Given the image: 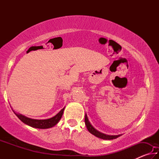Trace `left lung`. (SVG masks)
Here are the masks:
<instances>
[{"instance_id":"1","label":"left lung","mask_w":159,"mask_h":159,"mask_svg":"<svg viewBox=\"0 0 159 159\" xmlns=\"http://www.w3.org/2000/svg\"><path fill=\"white\" fill-rule=\"evenodd\" d=\"M85 123L86 125V127H87L88 130L90 132L91 134H93V135L96 136L97 138L103 139H116L118 138V137L121 135V134H118V135H109V134H106L104 133H102L100 132H99L98 130H97L96 129L93 127V126L90 124V123L89 120H88V118L87 115L85 114Z\"/></svg>"}]
</instances>
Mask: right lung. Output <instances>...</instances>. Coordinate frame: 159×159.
Segmentation results:
<instances>
[{"label":"right lung","instance_id":"1","mask_svg":"<svg viewBox=\"0 0 159 159\" xmlns=\"http://www.w3.org/2000/svg\"><path fill=\"white\" fill-rule=\"evenodd\" d=\"M65 107L61 110V111L58 113L57 114H56L55 116H53L48 119H44V120H37V119H32V118L26 117L25 116L17 114L15 111L14 113L15 115L20 118V119L24 123L28 125L31 127L36 128H40V129H46L52 128L53 126H55L57 123L60 121L61 119L62 114L64 113V110Z\"/></svg>","mask_w":159,"mask_h":159}]
</instances>
